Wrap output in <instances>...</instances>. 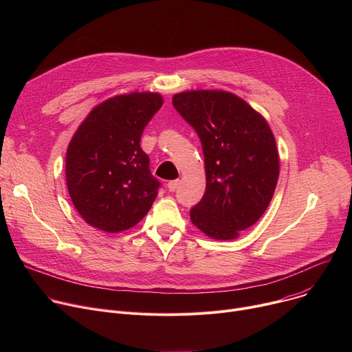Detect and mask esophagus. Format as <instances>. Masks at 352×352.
Listing matches in <instances>:
<instances>
[{
    "label": "esophagus",
    "mask_w": 352,
    "mask_h": 352,
    "mask_svg": "<svg viewBox=\"0 0 352 352\" xmlns=\"http://www.w3.org/2000/svg\"><path fill=\"white\" fill-rule=\"evenodd\" d=\"M178 185H179V179H174V181H170L167 184V188H168L170 192H174L178 188Z\"/></svg>",
    "instance_id": "34e87169"
}]
</instances>
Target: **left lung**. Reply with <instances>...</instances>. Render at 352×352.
<instances>
[{
    "label": "left lung",
    "instance_id": "8db88e82",
    "mask_svg": "<svg viewBox=\"0 0 352 352\" xmlns=\"http://www.w3.org/2000/svg\"><path fill=\"white\" fill-rule=\"evenodd\" d=\"M173 104L202 142L206 190L190 221L213 239H235L266 212L280 174L274 135L243 98L226 90H185Z\"/></svg>",
    "mask_w": 352,
    "mask_h": 352
}]
</instances>
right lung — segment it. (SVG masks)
Here are the masks:
<instances>
[{
  "instance_id": "1",
  "label": "right lung",
  "mask_w": 352,
  "mask_h": 352,
  "mask_svg": "<svg viewBox=\"0 0 352 352\" xmlns=\"http://www.w3.org/2000/svg\"><path fill=\"white\" fill-rule=\"evenodd\" d=\"M162 106L160 93L118 94L93 107L78 126L67 148L65 177L72 204L89 226L125 231L152 208L160 182L139 142Z\"/></svg>"
}]
</instances>
